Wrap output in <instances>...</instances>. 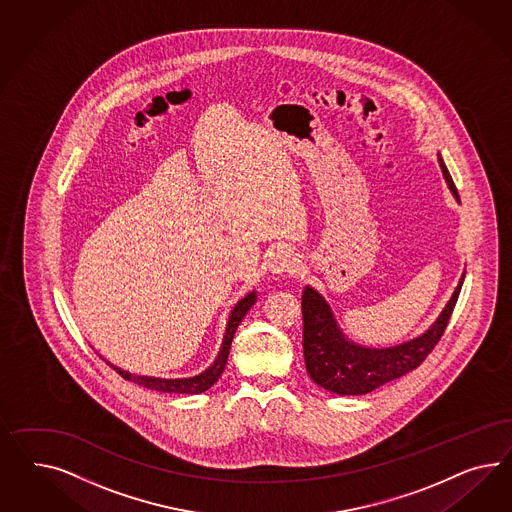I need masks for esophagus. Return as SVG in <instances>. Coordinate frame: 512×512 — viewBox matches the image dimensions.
I'll use <instances>...</instances> for the list:
<instances>
[{"mask_svg":"<svg viewBox=\"0 0 512 512\" xmlns=\"http://www.w3.org/2000/svg\"><path fill=\"white\" fill-rule=\"evenodd\" d=\"M300 259L295 251L291 249H278L272 253L270 259V272L281 276V274H298L300 272Z\"/></svg>","mask_w":512,"mask_h":512,"instance_id":"obj_1","label":"esophagus"}]
</instances>
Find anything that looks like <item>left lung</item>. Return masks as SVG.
<instances>
[{
  "label": "left lung",
  "instance_id": "obj_1",
  "mask_svg": "<svg viewBox=\"0 0 512 512\" xmlns=\"http://www.w3.org/2000/svg\"><path fill=\"white\" fill-rule=\"evenodd\" d=\"M437 161L450 193L460 202L458 191L441 154H437ZM464 278L465 272H462L449 302L434 323L428 326V330H424L413 340L403 341L392 347H366L349 340L343 334L323 295L306 285L302 291V345L306 370L313 383L338 396H360L419 368L422 360L434 349L435 343L441 340L449 323L450 313L456 306Z\"/></svg>",
  "mask_w": 512,
  "mask_h": 512
}]
</instances>
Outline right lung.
<instances>
[{"instance_id":"obj_1","label":"right lung","mask_w":512,"mask_h":512,"mask_svg":"<svg viewBox=\"0 0 512 512\" xmlns=\"http://www.w3.org/2000/svg\"><path fill=\"white\" fill-rule=\"evenodd\" d=\"M257 302V291H251L244 298H240L234 304L229 321L225 326V336L221 341L219 353L214 358V362L204 370V372L197 373L193 377H176V379H165V377H152V375H137V373L127 372L122 370L114 364H110L109 360H105L110 368H114L116 372L124 377L125 381L137 383L140 387L150 388V390H157V392H169V394H201L204 390L212 387L217 383L219 375L225 370L227 358H229V351H231V343H233L234 332L238 325L242 323V319L246 317V313L251 310V306Z\"/></svg>"}]
</instances>
